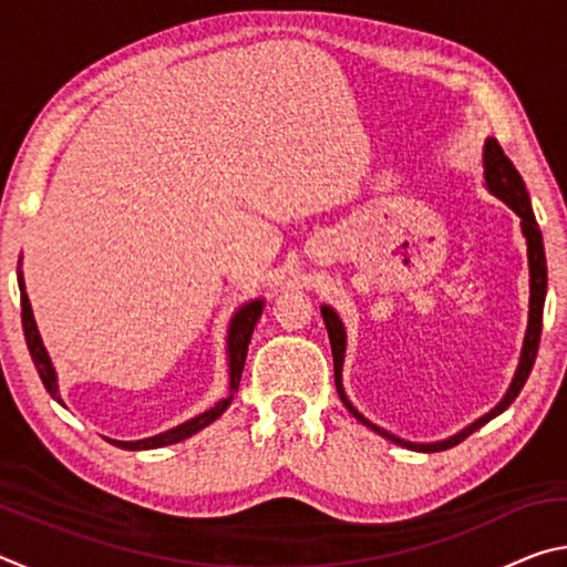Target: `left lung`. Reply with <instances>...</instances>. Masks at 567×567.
<instances>
[{
	"mask_svg": "<svg viewBox=\"0 0 567 567\" xmlns=\"http://www.w3.org/2000/svg\"><path fill=\"white\" fill-rule=\"evenodd\" d=\"M483 169H485V187L491 195L513 209V213L520 217V229L527 245V270H530V305H527V328H525V338H523V348H520V360H517L515 375L507 385L505 395L501 402L485 412L483 417H477L475 422H470L463 430H457L455 435H450L445 440H437V443H410V440H402L398 435H392L390 430L375 425L362 412L352 405L348 392L342 388V362H344V348H348V332H344V324L340 320V315L332 310L330 305H322V320L324 328H328L330 334V344H332V362H334V388H338V395L342 400V405L352 412L354 420H360L364 427L375 430L378 435L388 437L390 443L402 445L408 450H417V453H437V450H447L457 443H463L467 435H473L475 430H480L485 422H491L493 417L501 415L507 408L513 405V400L520 395V390L525 385L527 375H530L535 354H537V342H540V330H543V307H545V292H548V262H545V247H543V235L540 227H537V219L533 213L530 197H527L525 182L517 175V169L513 167V162L505 157L503 147L497 145L495 137H487L483 145Z\"/></svg>",
	"mask_w": 567,
	"mask_h": 567,
	"instance_id": "8db88e82",
	"label": "left lung"
}]
</instances>
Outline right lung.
I'll list each match as a JSON object with an SVG mask.
<instances>
[{
	"label": "right lung",
	"instance_id": "1",
	"mask_svg": "<svg viewBox=\"0 0 567 567\" xmlns=\"http://www.w3.org/2000/svg\"><path fill=\"white\" fill-rule=\"evenodd\" d=\"M17 282H19V295H22V330H24L27 348H30V354H32V362H34L37 372H40L47 392H50V395L60 402V405H64V400L60 395V380H56V370L52 364L50 352H47V348H44L42 334H40V330H37L32 302H30V297H27L24 275H22V257H19ZM262 307H265L262 297H255V300L239 305L233 312V318H229V328H227V378H229L227 385H229V392H227V398L217 400L213 408H207L205 412H199V415L179 422V425L165 430V433H157V435L142 437V440L107 437L110 443L122 447V450H155V447L175 445V443H182V440H187L195 433H199V430L207 427L209 422H215L219 415H223L239 388V378H243V368H245V358H247V344H249V340H252V330H255L257 320H260Z\"/></svg>",
	"mask_w": 567,
	"mask_h": 567
}]
</instances>
